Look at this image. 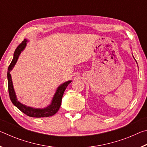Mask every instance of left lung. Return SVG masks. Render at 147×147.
<instances>
[{"instance_id": "1", "label": "left lung", "mask_w": 147, "mask_h": 147, "mask_svg": "<svg viewBox=\"0 0 147 147\" xmlns=\"http://www.w3.org/2000/svg\"><path fill=\"white\" fill-rule=\"evenodd\" d=\"M132 55H133V54H132ZM133 58H134V59H135V61H136V59H135V58H134V56H133ZM136 63H137V64H138V63H137V61H136Z\"/></svg>"}]
</instances>
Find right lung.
<instances>
[{
    "instance_id": "add662e5",
    "label": "right lung",
    "mask_w": 147,
    "mask_h": 147,
    "mask_svg": "<svg viewBox=\"0 0 147 147\" xmlns=\"http://www.w3.org/2000/svg\"><path fill=\"white\" fill-rule=\"evenodd\" d=\"M29 41L24 39V40L17 47L16 51L13 54V58L9 65L8 69V74H7V78H8V91L9 94V98L11 102L13 103L15 106H16L19 110H21L22 112L26 114V115L31 117H48L50 116H53L54 114L57 113L58 109L60 108L62 96L63 95L64 91L67 86L70 84L72 80H68L61 84L59 85L57 89H56L55 93L53 95V97L52 98L51 103L45 108H33L31 106H28L25 104H22L21 102L17 100L16 91L14 90L13 82H12L11 76L10 72L13 69L15 65L16 64L17 60H18L20 54L23 52L24 49L26 48L27 43Z\"/></svg>"
}]
</instances>
